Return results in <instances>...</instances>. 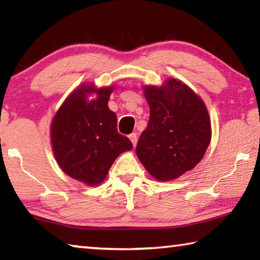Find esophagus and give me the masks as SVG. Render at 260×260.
Segmentation results:
<instances>
[{
	"mask_svg": "<svg viewBox=\"0 0 260 260\" xmlns=\"http://www.w3.org/2000/svg\"><path fill=\"white\" fill-rule=\"evenodd\" d=\"M129 140L132 141V143H133V146L135 147L136 142H138V135H136V133H132L129 135Z\"/></svg>",
	"mask_w": 260,
	"mask_h": 260,
	"instance_id": "esophagus-1",
	"label": "esophagus"
}]
</instances>
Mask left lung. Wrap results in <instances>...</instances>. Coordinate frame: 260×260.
<instances>
[{"mask_svg":"<svg viewBox=\"0 0 260 260\" xmlns=\"http://www.w3.org/2000/svg\"><path fill=\"white\" fill-rule=\"evenodd\" d=\"M144 95L150 117L136 155L153 178L177 179L199 164L209 147L208 110L190 88L175 79L160 88L146 87Z\"/></svg>","mask_w":260,"mask_h":260,"instance_id":"left-lung-1","label":"left lung"}]
</instances>
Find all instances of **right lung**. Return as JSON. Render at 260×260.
<instances>
[{
  "instance_id": "1",
  "label": "right lung",
  "mask_w": 260,
  "mask_h": 260,
  "mask_svg": "<svg viewBox=\"0 0 260 260\" xmlns=\"http://www.w3.org/2000/svg\"><path fill=\"white\" fill-rule=\"evenodd\" d=\"M112 88L82 85L69 96L51 124V143L63 172L88 186L103 181L116 158L131 150L128 138L118 133L117 116L108 107ZM98 99L88 103L86 95Z\"/></svg>"
}]
</instances>
